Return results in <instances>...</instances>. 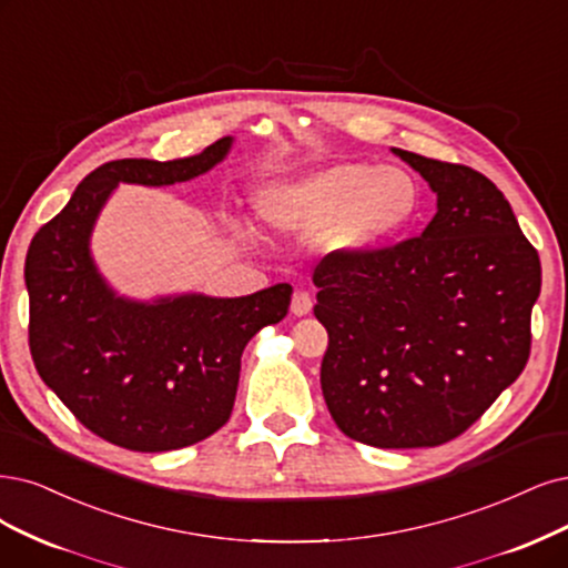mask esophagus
<instances>
[{"label":"esophagus","instance_id":"obj_1","mask_svg":"<svg viewBox=\"0 0 568 568\" xmlns=\"http://www.w3.org/2000/svg\"><path fill=\"white\" fill-rule=\"evenodd\" d=\"M313 308V300L308 292H295V297H292V304H290V311L295 313V316H306V313H311Z\"/></svg>","mask_w":568,"mask_h":568}]
</instances>
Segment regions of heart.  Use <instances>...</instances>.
Here are the masks:
<instances>
[{
	"instance_id": "b5f03b06",
	"label": "heart",
	"mask_w": 568,
	"mask_h": 568,
	"mask_svg": "<svg viewBox=\"0 0 568 568\" xmlns=\"http://www.w3.org/2000/svg\"><path fill=\"white\" fill-rule=\"evenodd\" d=\"M257 213L287 234L316 236L342 257H358L407 231L422 210V186L397 165L337 161L306 175L266 182ZM243 236L252 226L234 222Z\"/></svg>"
}]
</instances>
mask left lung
I'll return each mask as SVG.
<instances>
[{"label": "left lung", "mask_w": 568, "mask_h": 568, "mask_svg": "<svg viewBox=\"0 0 568 568\" xmlns=\"http://www.w3.org/2000/svg\"><path fill=\"white\" fill-rule=\"evenodd\" d=\"M437 196L422 236L327 255L321 386L344 435L382 449L445 445L506 390L531 348L540 260L508 199L468 165L395 150Z\"/></svg>", "instance_id": "1"}]
</instances>
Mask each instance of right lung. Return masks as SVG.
<instances>
[{
	"instance_id": "add662e5",
	"label": "right lung",
	"mask_w": 568,
	"mask_h": 568,
	"mask_svg": "<svg viewBox=\"0 0 568 568\" xmlns=\"http://www.w3.org/2000/svg\"><path fill=\"white\" fill-rule=\"evenodd\" d=\"M231 144L226 135L175 161L104 163L30 243L34 367L83 426L116 447L171 452L220 430L234 409L245 344L287 316V283L245 297L182 292L140 302L121 297L91 255L93 226L119 182H189L222 163Z\"/></svg>"
}]
</instances>
